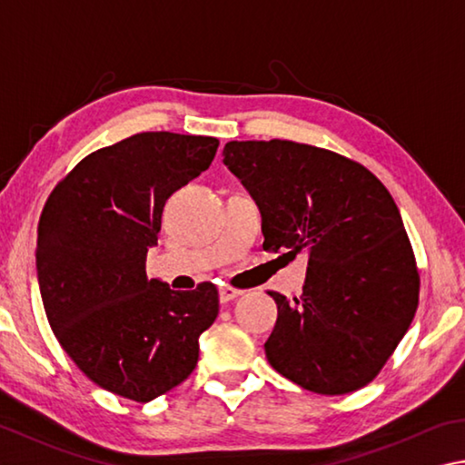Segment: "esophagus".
Listing matches in <instances>:
<instances>
[{
  "label": "esophagus",
  "instance_id": "34e87169",
  "mask_svg": "<svg viewBox=\"0 0 465 465\" xmlns=\"http://www.w3.org/2000/svg\"><path fill=\"white\" fill-rule=\"evenodd\" d=\"M240 295H242V289H235V287H230V285H223L222 289H219V299H222L223 303L232 302V299L240 297Z\"/></svg>",
  "mask_w": 465,
  "mask_h": 465
}]
</instances>
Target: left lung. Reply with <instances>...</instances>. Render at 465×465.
<instances>
[{
    "instance_id": "8db88e82",
    "label": "left lung",
    "mask_w": 465,
    "mask_h": 465,
    "mask_svg": "<svg viewBox=\"0 0 465 465\" xmlns=\"http://www.w3.org/2000/svg\"><path fill=\"white\" fill-rule=\"evenodd\" d=\"M223 163L261 207L262 248L308 256L302 295L269 291V363L326 396L363 388L419 308V266L388 188L355 160L285 139L230 141Z\"/></svg>"
}]
</instances>
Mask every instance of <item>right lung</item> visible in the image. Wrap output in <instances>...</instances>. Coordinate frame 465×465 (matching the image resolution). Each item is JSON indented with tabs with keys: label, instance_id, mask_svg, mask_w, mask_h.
Masks as SVG:
<instances>
[{
	"label": "right lung",
	"instance_id": "add662e5",
	"mask_svg": "<svg viewBox=\"0 0 465 465\" xmlns=\"http://www.w3.org/2000/svg\"><path fill=\"white\" fill-rule=\"evenodd\" d=\"M219 139L137 133L85 155L53 188L38 222L46 320L90 380L149 402L194 371L219 313L213 282L172 291L145 277L168 196L207 170Z\"/></svg>",
	"mask_w": 465,
	"mask_h": 465
}]
</instances>
